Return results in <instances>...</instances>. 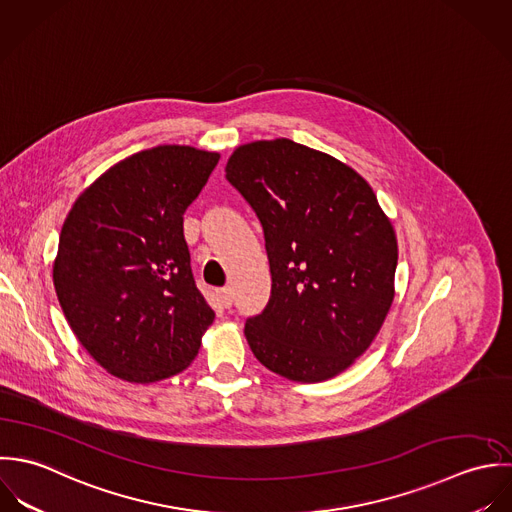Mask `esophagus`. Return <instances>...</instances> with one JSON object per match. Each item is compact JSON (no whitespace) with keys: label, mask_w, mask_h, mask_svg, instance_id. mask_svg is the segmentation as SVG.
<instances>
[{"label":"esophagus","mask_w":512,"mask_h":512,"mask_svg":"<svg viewBox=\"0 0 512 512\" xmlns=\"http://www.w3.org/2000/svg\"><path fill=\"white\" fill-rule=\"evenodd\" d=\"M217 297H219L223 307H231V303H233V289L231 287H223V289L217 291Z\"/></svg>","instance_id":"34e87169"}]
</instances>
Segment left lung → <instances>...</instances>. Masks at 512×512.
<instances>
[{
  "instance_id": "8db88e82",
  "label": "left lung",
  "mask_w": 512,
  "mask_h": 512,
  "mask_svg": "<svg viewBox=\"0 0 512 512\" xmlns=\"http://www.w3.org/2000/svg\"><path fill=\"white\" fill-rule=\"evenodd\" d=\"M227 182L255 211L271 297L245 320L255 358L295 382H322L366 352L394 301L398 241L368 182L289 138L239 146Z\"/></svg>"
}]
</instances>
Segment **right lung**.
I'll list each match as a JSON object with an SVG mask.
<instances>
[{
	"instance_id": "right-lung-1",
	"label": "right lung",
	"mask_w": 512,
	"mask_h": 512,
	"mask_svg": "<svg viewBox=\"0 0 512 512\" xmlns=\"http://www.w3.org/2000/svg\"><path fill=\"white\" fill-rule=\"evenodd\" d=\"M219 162L156 146L114 164L71 207L53 267L61 308L106 372L136 384L192 364L215 312L184 239V213Z\"/></svg>"
}]
</instances>
